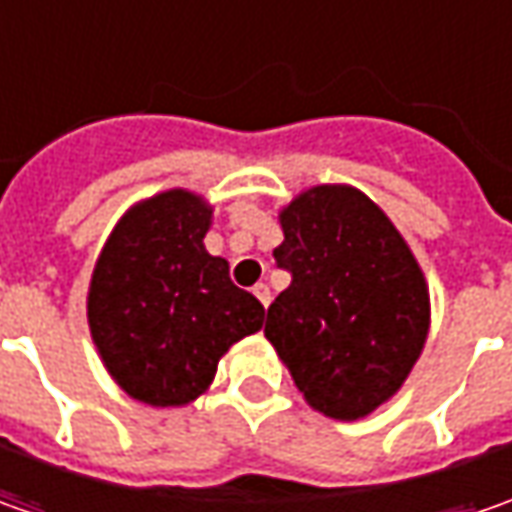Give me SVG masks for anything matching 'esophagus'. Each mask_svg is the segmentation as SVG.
<instances>
[{"mask_svg": "<svg viewBox=\"0 0 512 512\" xmlns=\"http://www.w3.org/2000/svg\"><path fill=\"white\" fill-rule=\"evenodd\" d=\"M253 293H256V299H259L262 305H270V287H267L265 282H259V285L253 287Z\"/></svg>", "mask_w": 512, "mask_h": 512, "instance_id": "esophagus-1", "label": "esophagus"}]
</instances>
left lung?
I'll return each mask as SVG.
<instances>
[{
    "label": "left lung",
    "mask_w": 512,
    "mask_h": 512,
    "mask_svg": "<svg viewBox=\"0 0 512 512\" xmlns=\"http://www.w3.org/2000/svg\"><path fill=\"white\" fill-rule=\"evenodd\" d=\"M290 285L265 336L305 402L356 422L407 382L430 333V287L410 245L359 187L316 185L279 210Z\"/></svg>",
    "instance_id": "8db88e82"
}]
</instances>
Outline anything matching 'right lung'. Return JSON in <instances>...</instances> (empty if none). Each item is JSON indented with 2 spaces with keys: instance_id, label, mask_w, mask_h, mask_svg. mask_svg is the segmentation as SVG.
I'll list each match as a JSON object with an SVG mask.
<instances>
[{
  "instance_id": "obj_1",
  "label": "right lung",
  "mask_w": 512,
  "mask_h": 512,
  "mask_svg": "<svg viewBox=\"0 0 512 512\" xmlns=\"http://www.w3.org/2000/svg\"><path fill=\"white\" fill-rule=\"evenodd\" d=\"M213 205L170 187L113 225L88 287L96 353L130 399L185 407L216 379L219 359L265 322L262 302L230 282L205 247Z\"/></svg>"
}]
</instances>
